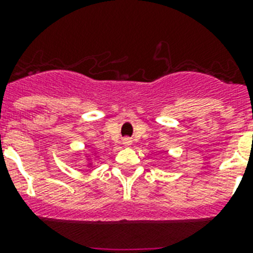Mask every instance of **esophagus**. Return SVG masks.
I'll list each match as a JSON object with an SVG mask.
<instances>
[{
  "mask_svg": "<svg viewBox=\"0 0 253 253\" xmlns=\"http://www.w3.org/2000/svg\"><path fill=\"white\" fill-rule=\"evenodd\" d=\"M123 142H124V146H130V144H131V140L129 139V138H125Z\"/></svg>",
  "mask_w": 253,
  "mask_h": 253,
  "instance_id": "34e87169",
  "label": "esophagus"
}]
</instances>
